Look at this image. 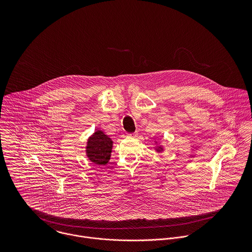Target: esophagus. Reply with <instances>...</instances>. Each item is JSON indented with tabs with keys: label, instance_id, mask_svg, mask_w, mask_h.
<instances>
[{
	"label": "esophagus",
	"instance_id": "obj_1",
	"mask_svg": "<svg viewBox=\"0 0 252 252\" xmlns=\"http://www.w3.org/2000/svg\"><path fill=\"white\" fill-rule=\"evenodd\" d=\"M138 131H136V132H134V133H129V134H127V136H129V137H132V138H135V137H137L138 136Z\"/></svg>",
	"mask_w": 252,
	"mask_h": 252
}]
</instances>
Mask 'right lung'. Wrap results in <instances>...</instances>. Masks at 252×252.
Returning a JSON list of instances; mask_svg holds the SVG:
<instances>
[{
  "label": "right lung",
  "instance_id": "1",
  "mask_svg": "<svg viewBox=\"0 0 252 252\" xmlns=\"http://www.w3.org/2000/svg\"><path fill=\"white\" fill-rule=\"evenodd\" d=\"M112 141L103 132L98 131L88 140L87 156L95 164L106 165L110 158Z\"/></svg>",
  "mask_w": 252,
  "mask_h": 252
}]
</instances>
